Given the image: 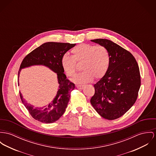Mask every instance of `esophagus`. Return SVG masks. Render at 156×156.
Returning <instances> with one entry per match:
<instances>
[{
    "instance_id": "34e87169",
    "label": "esophagus",
    "mask_w": 156,
    "mask_h": 156,
    "mask_svg": "<svg viewBox=\"0 0 156 156\" xmlns=\"http://www.w3.org/2000/svg\"><path fill=\"white\" fill-rule=\"evenodd\" d=\"M84 86V85H76V87H77L78 89L81 90V89H83V88Z\"/></svg>"
}]
</instances>
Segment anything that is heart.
I'll list each match as a JSON object with an SVG mask.
<instances>
[{
	"label": "heart",
	"mask_w": 156,
	"mask_h": 156,
	"mask_svg": "<svg viewBox=\"0 0 156 156\" xmlns=\"http://www.w3.org/2000/svg\"><path fill=\"white\" fill-rule=\"evenodd\" d=\"M71 53L72 56L68 55L63 56L61 64L66 75L73 77L79 69L76 63H83L84 72L74 78L76 83H88L93 78L99 80L108 72L110 56L108 48L104 46L81 43L72 48Z\"/></svg>",
	"instance_id": "heart-1"
}]
</instances>
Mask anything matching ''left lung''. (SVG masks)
Returning <instances> with one entry per match:
<instances>
[{
  "label": "left lung",
  "instance_id": "left-lung-1",
  "mask_svg": "<svg viewBox=\"0 0 156 156\" xmlns=\"http://www.w3.org/2000/svg\"><path fill=\"white\" fill-rule=\"evenodd\" d=\"M91 41L108 48L110 62L108 72L94 85L91 104L103 118L116 119L137 99L141 86L139 66L131 53L114 42L103 38Z\"/></svg>",
  "mask_w": 156,
  "mask_h": 156
}]
</instances>
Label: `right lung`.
I'll list each match as a JSON object with an SVG mask.
<instances>
[{"label":"right lung","mask_w":156,"mask_h":156,"mask_svg":"<svg viewBox=\"0 0 156 156\" xmlns=\"http://www.w3.org/2000/svg\"><path fill=\"white\" fill-rule=\"evenodd\" d=\"M75 46V44L68 43H45L28 53L22 61L18 71V78L22 68L34 65H45L58 75L59 84L58 93L54 100L44 108H34L20 93L23 103L34 119L42 123H50L58 120L64 113L70 99L71 92L75 86L66 79L61 60L67 51Z\"/></svg>","instance_id":"right-lung-1"}]
</instances>
